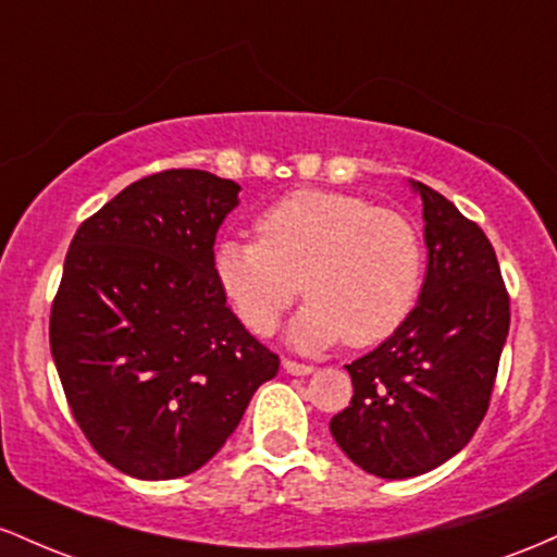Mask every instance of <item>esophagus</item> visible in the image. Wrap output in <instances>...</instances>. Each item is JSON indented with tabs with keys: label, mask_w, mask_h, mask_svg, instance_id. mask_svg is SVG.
I'll list each match as a JSON object with an SVG mask.
<instances>
[{
	"label": "esophagus",
	"mask_w": 557,
	"mask_h": 557,
	"mask_svg": "<svg viewBox=\"0 0 557 557\" xmlns=\"http://www.w3.org/2000/svg\"><path fill=\"white\" fill-rule=\"evenodd\" d=\"M281 366H284V371L292 373V376H310V373L315 371V368L308 366V362H297V360H289V358H284Z\"/></svg>",
	"instance_id": "obj_1"
}]
</instances>
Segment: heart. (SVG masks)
<instances>
[{"instance_id":"1","label":"heart","mask_w":557,"mask_h":557,"mask_svg":"<svg viewBox=\"0 0 557 557\" xmlns=\"http://www.w3.org/2000/svg\"><path fill=\"white\" fill-rule=\"evenodd\" d=\"M258 239H223L212 268L255 334L268 336L302 292L292 339L321 349L371 347L413 315L423 289V242L403 212L326 189H297L262 210Z\"/></svg>"}]
</instances>
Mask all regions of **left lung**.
<instances>
[{
    "mask_svg": "<svg viewBox=\"0 0 557 557\" xmlns=\"http://www.w3.org/2000/svg\"><path fill=\"white\" fill-rule=\"evenodd\" d=\"M429 268L405 326L347 366L352 399L331 418L336 445L381 479L421 476L460 453L490 408L510 329L495 247L421 181Z\"/></svg>",
    "mask_w": 557,
    "mask_h": 557,
    "instance_id": "1",
    "label": "left lung"
}]
</instances>
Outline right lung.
Returning a JSON list of instances; mask_svg holds the SVG:
<instances>
[{
	"instance_id": "1",
	"label": "right lung",
	"mask_w": 557,
	"mask_h": 557,
	"mask_svg": "<svg viewBox=\"0 0 557 557\" xmlns=\"http://www.w3.org/2000/svg\"><path fill=\"white\" fill-rule=\"evenodd\" d=\"M239 191L208 171L152 173L86 218L65 255L49 315L54 366L89 445L134 479L202 468L278 373L212 268Z\"/></svg>"
}]
</instances>
